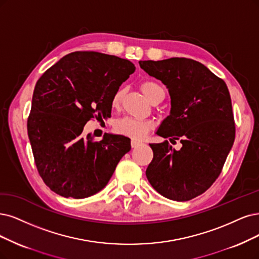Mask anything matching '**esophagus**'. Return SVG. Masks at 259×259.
<instances>
[{
	"label": "esophagus",
	"mask_w": 259,
	"mask_h": 259,
	"mask_svg": "<svg viewBox=\"0 0 259 259\" xmlns=\"http://www.w3.org/2000/svg\"><path fill=\"white\" fill-rule=\"evenodd\" d=\"M142 143L141 142H139V141H136V140H132L131 141V146H132V148H137L139 145H141Z\"/></svg>",
	"instance_id": "34e87169"
}]
</instances>
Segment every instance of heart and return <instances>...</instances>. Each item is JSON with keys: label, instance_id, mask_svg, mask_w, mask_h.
Instances as JSON below:
<instances>
[{"label": "heart", "instance_id": "obj_1", "mask_svg": "<svg viewBox=\"0 0 259 259\" xmlns=\"http://www.w3.org/2000/svg\"><path fill=\"white\" fill-rule=\"evenodd\" d=\"M141 90L150 102L154 100L160 93L164 92L160 85H158L155 82H149V81L142 83ZM123 97H124V89L119 88L116 92L114 93L112 97V101H111L112 107L114 109H118L123 100ZM151 128H152V123L150 121L140 120L132 117L121 118L114 124V129L118 133V135L128 137L133 140H142L143 138H145L147 133L151 130Z\"/></svg>", "mask_w": 259, "mask_h": 259}]
</instances>
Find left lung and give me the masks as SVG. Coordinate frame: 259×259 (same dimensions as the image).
Returning a JSON list of instances; mask_svg holds the SVG:
<instances>
[{
    "label": "left lung",
    "mask_w": 259,
    "mask_h": 259,
    "mask_svg": "<svg viewBox=\"0 0 259 259\" xmlns=\"http://www.w3.org/2000/svg\"><path fill=\"white\" fill-rule=\"evenodd\" d=\"M141 68L160 80L170 96V113L157 135L168 141L149 144L154 158L146 176L157 192L186 202L208 190L221 174L235 141L232 99L225 82L205 65L186 57L140 61Z\"/></svg>",
    "instance_id": "8db88e82"
}]
</instances>
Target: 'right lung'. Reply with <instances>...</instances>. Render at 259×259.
<instances>
[{"instance_id":"right-lung-1","label":"right lung","mask_w":259,"mask_h":259,"mask_svg":"<svg viewBox=\"0 0 259 259\" xmlns=\"http://www.w3.org/2000/svg\"><path fill=\"white\" fill-rule=\"evenodd\" d=\"M136 67L94 51L65 55L37 81L27 118L35 164L45 184L64 197L85 198L102 190L131 149L130 139L82 136L85 123L111 115L112 97Z\"/></svg>"}]
</instances>
